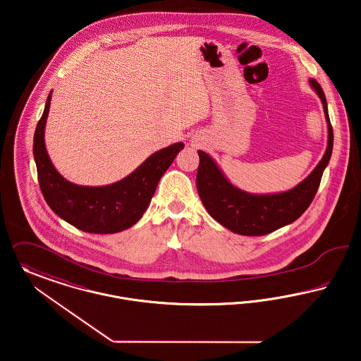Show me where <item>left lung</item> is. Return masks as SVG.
<instances>
[{"label":"left lung","instance_id":"8db88e82","mask_svg":"<svg viewBox=\"0 0 361 361\" xmlns=\"http://www.w3.org/2000/svg\"><path fill=\"white\" fill-rule=\"evenodd\" d=\"M308 85L322 102L327 148L317 167L295 188L267 194L248 192L232 185L209 153L198 151V195L209 214L231 232L245 236L267 235L298 220L312 202L333 152V128L322 87L314 78H308Z\"/></svg>","mask_w":361,"mask_h":361}]
</instances>
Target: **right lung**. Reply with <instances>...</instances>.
Returning <instances> with one entry per match:
<instances>
[{
  "label": "right lung",
  "mask_w": 361,
  "mask_h": 361,
  "mask_svg": "<svg viewBox=\"0 0 361 361\" xmlns=\"http://www.w3.org/2000/svg\"><path fill=\"white\" fill-rule=\"evenodd\" d=\"M50 92L34 135V159L39 186L51 210L66 223L84 232L116 233L133 227L142 217L163 173L169 170L183 142L172 144L152 153L123 179L104 186H81L65 179L44 144L46 122L51 102Z\"/></svg>",
  "instance_id": "obj_1"
}]
</instances>
